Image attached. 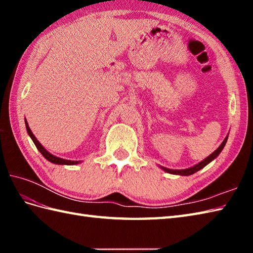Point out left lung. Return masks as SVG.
<instances>
[{"mask_svg": "<svg viewBox=\"0 0 253 253\" xmlns=\"http://www.w3.org/2000/svg\"><path fill=\"white\" fill-rule=\"evenodd\" d=\"M227 139H228V135L226 136V138L224 139V141L221 143V146H219L215 151H214L212 154H210L209 157H207L206 159L204 160H202L201 162H199L198 164H196V165H193V166H191V168H189V169H168V168H164V166H161L160 165V168L162 169L163 170H165L166 173H169V174H174V175H180V176H189V175H192V174H195L196 171H198V170H200L201 169H203L204 166H207L210 162H212V161L214 160V159H216L217 157H218V154L222 152V150L224 149V147H225V144H226V142H227Z\"/></svg>", "mask_w": 253, "mask_h": 253, "instance_id": "1", "label": "left lung"}]
</instances>
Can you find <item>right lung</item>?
<instances>
[{"mask_svg": "<svg viewBox=\"0 0 253 253\" xmlns=\"http://www.w3.org/2000/svg\"><path fill=\"white\" fill-rule=\"evenodd\" d=\"M25 124H26V129H27V132H28L29 137L31 138V140L34 141V143L36 144L37 149L39 150L40 153L43 155V157L49 161V162L51 163H54V164H58V165H75V164H78V163H82L83 161H72V160H65V159H62V158H58V157H55V155L51 154L47 150L42 146V144L38 141V139L35 137L34 133H32L30 127L28 125V122H27V120L25 118Z\"/></svg>", "mask_w": 253, "mask_h": 253, "instance_id": "right-lung-1", "label": "right lung"}]
</instances>
